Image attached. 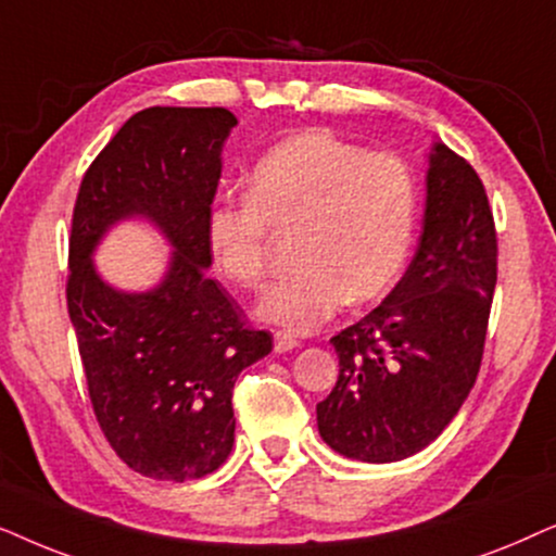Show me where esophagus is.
Segmentation results:
<instances>
[{"instance_id": "esophagus-1", "label": "esophagus", "mask_w": 556, "mask_h": 556, "mask_svg": "<svg viewBox=\"0 0 556 556\" xmlns=\"http://www.w3.org/2000/svg\"><path fill=\"white\" fill-rule=\"evenodd\" d=\"M298 345H300V340H294L290 332H274V351L277 353L294 351Z\"/></svg>"}]
</instances>
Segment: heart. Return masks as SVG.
I'll use <instances>...</instances> for the list:
<instances>
[{"label": "heart", "mask_w": 556, "mask_h": 556, "mask_svg": "<svg viewBox=\"0 0 556 556\" xmlns=\"http://www.w3.org/2000/svg\"><path fill=\"white\" fill-rule=\"evenodd\" d=\"M417 205V180L399 154L307 129L256 160L247 198L211 205L205 249L220 277L251 290L264 279L269 228L298 226V266L266 287L258 315L309 332L345 302L368 305L391 290L412 251Z\"/></svg>", "instance_id": "1"}]
</instances>
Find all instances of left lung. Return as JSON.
<instances>
[{
    "mask_svg": "<svg viewBox=\"0 0 556 556\" xmlns=\"http://www.w3.org/2000/svg\"><path fill=\"white\" fill-rule=\"evenodd\" d=\"M495 279L483 182L468 160L434 144L409 269L379 307L330 338L340 374L317 404L320 438L361 463L404 460L438 440L476 387Z\"/></svg>",
    "mask_w": 556,
    "mask_h": 556,
    "instance_id": "left-lung-1",
    "label": "left lung"
}]
</instances>
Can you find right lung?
Returning a JSON list of instances; mask_svg holds the SVG:
<instances>
[{
  "label": "right lung",
  "instance_id": "obj_1",
  "mask_svg": "<svg viewBox=\"0 0 556 556\" xmlns=\"http://www.w3.org/2000/svg\"><path fill=\"white\" fill-rule=\"evenodd\" d=\"M236 127L228 109L152 106L116 131L80 180L71 224L68 315L103 438L135 472L195 480L233 447V383L271 351L243 309L208 277V216L220 150ZM152 219L174 247L166 279L122 293L90 254L124 217Z\"/></svg>",
  "mask_w": 556,
  "mask_h": 556
}]
</instances>
